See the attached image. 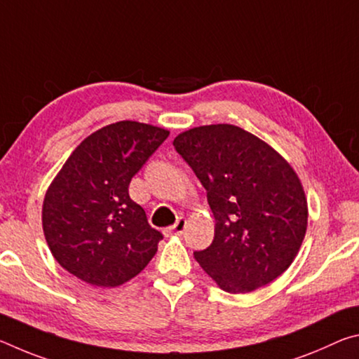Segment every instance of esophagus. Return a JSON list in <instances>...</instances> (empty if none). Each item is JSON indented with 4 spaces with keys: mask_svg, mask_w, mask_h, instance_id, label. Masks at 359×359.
Here are the masks:
<instances>
[{
    "mask_svg": "<svg viewBox=\"0 0 359 359\" xmlns=\"http://www.w3.org/2000/svg\"><path fill=\"white\" fill-rule=\"evenodd\" d=\"M185 228H187V218H184V217H180L177 222L174 223V226H171L169 228V231H171V233H174V234H177V236H180V234H184V231H185Z\"/></svg>",
    "mask_w": 359,
    "mask_h": 359,
    "instance_id": "obj_1",
    "label": "esophagus"
}]
</instances>
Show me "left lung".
<instances>
[{
	"label": "left lung",
	"instance_id": "8db88e82",
	"mask_svg": "<svg viewBox=\"0 0 359 359\" xmlns=\"http://www.w3.org/2000/svg\"><path fill=\"white\" fill-rule=\"evenodd\" d=\"M174 147L208 190L212 244L194 258L228 293H250L293 263L307 231V198L290 163L229 123L180 133Z\"/></svg>",
	"mask_w": 359,
	"mask_h": 359
}]
</instances>
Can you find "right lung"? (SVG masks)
Segmentation results:
<instances>
[{
	"label": "right lung",
	"instance_id": "1",
	"mask_svg": "<svg viewBox=\"0 0 359 359\" xmlns=\"http://www.w3.org/2000/svg\"><path fill=\"white\" fill-rule=\"evenodd\" d=\"M169 131L123 120L77 145L48 185L42 229L58 264L93 287L114 288L155 257L160 231L147 222L128 187Z\"/></svg>",
	"mask_w": 359,
	"mask_h": 359
}]
</instances>
